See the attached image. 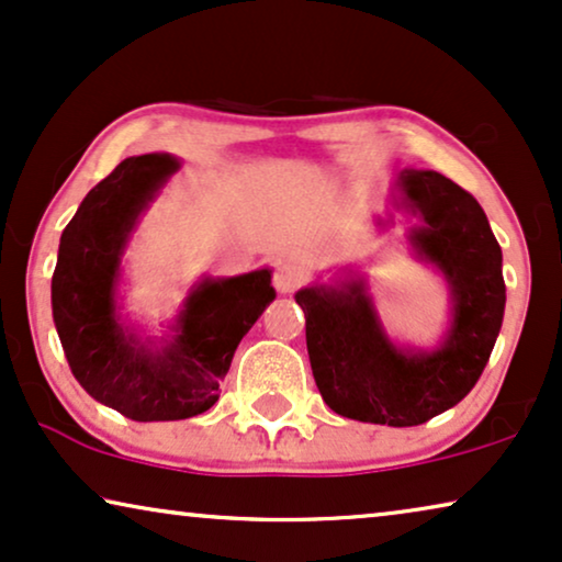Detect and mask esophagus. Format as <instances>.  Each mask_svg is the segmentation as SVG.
I'll use <instances>...</instances> for the list:
<instances>
[{
  "label": "esophagus",
  "instance_id": "1",
  "mask_svg": "<svg viewBox=\"0 0 562 562\" xmlns=\"http://www.w3.org/2000/svg\"><path fill=\"white\" fill-rule=\"evenodd\" d=\"M302 283H304V271L294 263H281L273 271V286L276 291H281V294H291V291H296Z\"/></svg>",
  "mask_w": 562,
  "mask_h": 562
}]
</instances>
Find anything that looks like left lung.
<instances>
[{
  "label": "left lung",
  "mask_w": 562,
  "mask_h": 562,
  "mask_svg": "<svg viewBox=\"0 0 562 562\" xmlns=\"http://www.w3.org/2000/svg\"><path fill=\"white\" fill-rule=\"evenodd\" d=\"M406 202L425 227L409 240L452 289V329L435 352L396 350L381 333L363 283L302 289L306 350L314 381L335 414L371 425L414 427L456 406L481 379L502 329L506 286L498 248L481 204L435 171L402 176Z\"/></svg>",
  "instance_id": "8db88e82"
}]
</instances>
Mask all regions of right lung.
Segmentation results:
<instances>
[{
  "label": "right lung",
  "mask_w": 562,
  "mask_h": 562,
  "mask_svg": "<svg viewBox=\"0 0 562 562\" xmlns=\"http://www.w3.org/2000/svg\"><path fill=\"white\" fill-rule=\"evenodd\" d=\"M176 168L171 156L122 160L66 225L53 271V322L71 373L97 402L135 422L189 419L210 409L237 345L276 296L268 271L204 281L168 348L148 352L125 335L114 314L122 248Z\"/></svg>",
  "instance_id": "right-lung-1"
}]
</instances>
